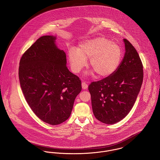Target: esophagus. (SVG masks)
Wrapping results in <instances>:
<instances>
[{"label": "esophagus", "mask_w": 160, "mask_h": 160, "mask_svg": "<svg viewBox=\"0 0 160 160\" xmlns=\"http://www.w3.org/2000/svg\"><path fill=\"white\" fill-rule=\"evenodd\" d=\"M88 84L86 83V82H82V89H86L87 88H88Z\"/></svg>", "instance_id": "34e87169"}]
</instances>
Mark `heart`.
<instances>
[{
	"mask_svg": "<svg viewBox=\"0 0 160 160\" xmlns=\"http://www.w3.org/2000/svg\"><path fill=\"white\" fill-rule=\"evenodd\" d=\"M122 57V50L118 44L100 37L81 43L78 49L71 48L68 51L69 62L74 72H79L86 65V59H90L91 67L98 77L103 78L117 71Z\"/></svg>",
	"mask_w": 160,
	"mask_h": 160,
	"instance_id": "heart-1",
	"label": "heart"
}]
</instances>
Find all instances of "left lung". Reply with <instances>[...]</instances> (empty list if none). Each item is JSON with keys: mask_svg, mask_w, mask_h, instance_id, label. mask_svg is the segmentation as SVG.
I'll return each instance as SVG.
<instances>
[{"mask_svg": "<svg viewBox=\"0 0 160 160\" xmlns=\"http://www.w3.org/2000/svg\"><path fill=\"white\" fill-rule=\"evenodd\" d=\"M123 41L125 54L117 71L88 87L94 116L108 124L119 122L131 111L143 80V68L137 50L128 40Z\"/></svg>", "mask_w": 160, "mask_h": 160, "instance_id": "left-lung-1", "label": "left lung"}]
</instances>
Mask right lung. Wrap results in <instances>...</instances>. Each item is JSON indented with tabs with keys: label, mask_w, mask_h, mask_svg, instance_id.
I'll return each instance as SVG.
<instances>
[{
	"label": "right lung",
	"mask_w": 160,
	"mask_h": 160,
	"mask_svg": "<svg viewBox=\"0 0 160 160\" xmlns=\"http://www.w3.org/2000/svg\"><path fill=\"white\" fill-rule=\"evenodd\" d=\"M56 38H38L22 56L19 68L27 102L41 120L51 125L68 119L82 91L81 81L66 67V54L57 47Z\"/></svg>",
	"instance_id": "obj_1"
}]
</instances>
